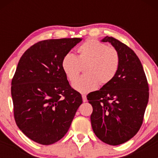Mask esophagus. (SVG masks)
<instances>
[{
    "mask_svg": "<svg viewBox=\"0 0 158 158\" xmlns=\"http://www.w3.org/2000/svg\"><path fill=\"white\" fill-rule=\"evenodd\" d=\"M82 101H83L84 102H85L87 101L86 95H82Z\"/></svg>",
    "mask_w": 158,
    "mask_h": 158,
    "instance_id": "obj_1",
    "label": "esophagus"
}]
</instances>
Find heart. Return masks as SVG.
<instances>
[{
    "label": "heart",
    "instance_id": "1",
    "mask_svg": "<svg viewBox=\"0 0 158 158\" xmlns=\"http://www.w3.org/2000/svg\"><path fill=\"white\" fill-rule=\"evenodd\" d=\"M78 55L68 52L63 56L61 66L69 81H73L85 66L86 75L73 82L72 86L80 93L95 90L106 85L115 78L120 67V56L114 47L96 40H88L77 48Z\"/></svg>",
    "mask_w": 158,
    "mask_h": 158
}]
</instances>
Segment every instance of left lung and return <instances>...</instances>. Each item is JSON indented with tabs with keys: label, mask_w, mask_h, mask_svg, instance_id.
I'll return each instance as SVG.
<instances>
[{
	"label": "left lung",
	"mask_w": 158,
	"mask_h": 158,
	"mask_svg": "<svg viewBox=\"0 0 158 158\" xmlns=\"http://www.w3.org/2000/svg\"><path fill=\"white\" fill-rule=\"evenodd\" d=\"M102 42H109L117 49L120 67L109 84L87 95L93 109L91 124L102 141L118 145L133 138L141 128L149 88L141 61L131 49L112 36H106Z\"/></svg>",
	"instance_id": "1"
}]
</instances>
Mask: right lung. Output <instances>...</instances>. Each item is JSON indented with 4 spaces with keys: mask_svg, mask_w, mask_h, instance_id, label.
I'll return each instance as SVG.
<instances>
[{
    "mask_svg": "<svg viewBox=\"0 0 158 158\" xmlns=\"http://www.w3.org/2000/svg\"><path fill=\"white\" fill-rule=\"evenodd\" d=\"M81 38L46 40L33 44L19 60L11 82L14 119L27 138L49 145L69 130L82 95L63 73V56Z\"/></svg>",
    "mask_w": 158,
    "mask_h": 158,
    "instance_id": "right-lung-1",
    "label": "right lung"
}]
</instances>
